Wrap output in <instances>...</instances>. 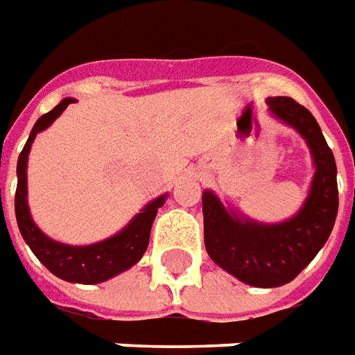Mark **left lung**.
<instances>
[{"label":"left lung","mask_w":355,"mask_h":355,"mask_svg":"<svg viewBox=\"0 0 355 355\" xmlns=\"http://www.w3.org/2000/svg\"><path fill=\"white\" fill-rule=\"evenodd\" d=\"M270 116L295 129L309 146L315 173L302 209L292 218L265 224L202 191L205 248L209 257L243 284L278 288L292 282L331 236L338 212L336 162L317 119L288 96L266 100Z\"/></svg>","instance_id":"left-lung-1"}]
</instances>
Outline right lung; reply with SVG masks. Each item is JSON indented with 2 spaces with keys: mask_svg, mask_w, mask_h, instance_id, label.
I'll list each match as a JSON object with an SVG mask.
<instances>
[{
  "mask_svg": "<svg viewBox=\"0 0 355 355\" xmlns=\"http://www.w3.org/2000/svg\"><path fill=\"white\" fill-rule=\"evenodd\" d=\"M77 102L75 98H63L51 112L44 114L28 135L23 153L19 154L17 162V193H15V214L17 224L21 230V236L31 248L36 259L42 263L51 275H55L65 282L73 284H100L114 276L125 272L141 261L148 248L150 228L156 218V212L162 207L168 193L146 202L143 209L137 212L133 218L127 222V226L119 230L110 238L90 243V245H69L61 243L46 236L42 230L36 226L28 209V189H26V168H28V153L33 148L36 135L48 127L63 114V110Z\"/></svg>",
  "mask_w": 355,
  "mask_h": 355,
  "instance_id": "obj_1",
  "label": "right lung"
}]
</instances>
